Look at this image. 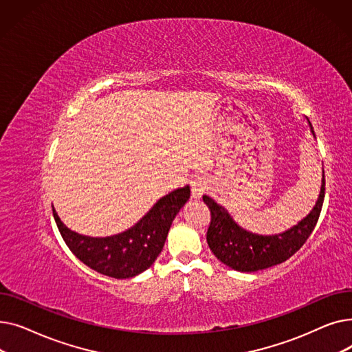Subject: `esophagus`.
Wrapping results in <instances>:
<instances>
[{
  "label": "esophagus",
  "instance_id": "34e87169",
  "mask_svg": "<svg viewBox=\"0 0 352 352\" xmlns=\"http://www.w3.org/2000/svg\"><path fill=\"white\" fill-rule=\"evenodd\" d=\"M210 186V181L207 177L204 175H198L191 181V191H192V197L195 199L201 198L202 194H204L208 190Z\"/></svg>",
  "mask_w": 352,
  "mask_h": 352
}]
</instances>
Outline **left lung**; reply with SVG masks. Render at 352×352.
Instances as JSON below:
<instances>
[{
    "mask_svg": "<svg viewBox=\"0 0 352 352\" xmlns=\"http://www.w3.org/2000/svg\"><path fill=\"white\" fill-rule=\"evenodd\" d=\"M308 121V120H307ZM312 137L316 138L308 121ZM325 194V175L322 168L321 190L312 210L297 224L280 234L263 235L247 231L238 226L228 210L210 197L202 195L211 211V224L207 232V243L219 260L227 267L239 272H255L287 261L297 252L311 235L322 208Z\"/></svg>",
    "mask_w": 352,
    "mask_h": 352,
    "instance_id": "8db88e82",
    "label": "left lung"
}]
</instances>
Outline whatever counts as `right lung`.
I'll use <instances>...</instances> for the list:
<instances>
[{
	"label": "right lung",
	"instance_id": "add662e5",
	"mask_svg": "<svg viewBox=\"0 0 352 352\" xmlns=\"http://www.w3.org/2000/svg\"><path fill=\"white\" fill-rule=\"evenodd\" d=\"M190 195L188 184L168 192L133 227L108 236L78 234L63 223L54 207L52 214L65 244L81 263L102 275L125 280L133 278L154 264L175 215L186 206Z\"/></svg>",
	"mask_w": 352,
	"mask_h": 352
}]
</instances>
